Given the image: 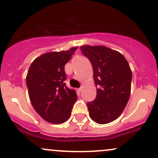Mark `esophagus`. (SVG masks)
Masks as SVG:
<instances>
[{
	"label": "esophagus",
	"mask_w": 158,
	"mask_h": 158,
	"mask_svg": "<svg viewBox=\"0 0 158 158\" xmlns=\"http://www.w3.org/2000/svg\"><path fill=\"white\" fill-rule=\"evenodd\" d=\"M81 88H78V90H77L78 93H80V92H81Z\"/></svg>",
	"instance_id": "1"
}]
</instances>
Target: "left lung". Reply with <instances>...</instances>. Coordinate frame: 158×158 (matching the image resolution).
I'll return each instance as SVG.
<instances>
[{
  "instance_id": "1",
  "label": "left lung",
  "mask_w": 158,
  "mask_h": 158,
  "mask_svg": "<svg viewBox=\"0 0 158 158\" xmlns=\"http://www.w3.org/2000/svg\"><path fill=\"white\" fill-rule=\"evenodd\" d=\"M83 55L93 67L97 97L88 102L89 115L99 124H107L118 118L126 108L130 94L132 73L120 52L105 46L80 47Z\"/></svg>"
}]
</instances>
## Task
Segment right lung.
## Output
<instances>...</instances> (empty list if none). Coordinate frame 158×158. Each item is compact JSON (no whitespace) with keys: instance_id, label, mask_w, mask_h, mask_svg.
<instances>
[{"instance_id":"right-lung-1","label":"right lung","mask_w":158,"mask_h":158,"mask_svg":"<svg viewBox=\"0 0 158 158\" xmlns=\"http://www.w3.org/2000/svg\"><path fill=\"white\" fill-rule=\"evenodd\" d=\"M77 48L43 54L32 61L27 72L26 82L30 101L47 122L61 124L71 114L77 95L64 83V65Z\"/></svg>"}]
</instances>
